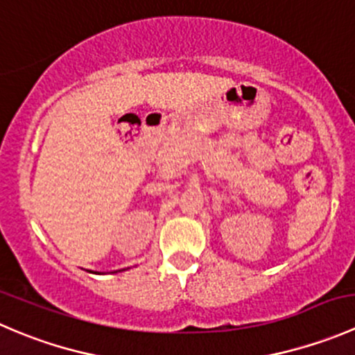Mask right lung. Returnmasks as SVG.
I'll return each mask as SVG.
<instances>
[{"label":"right lung","mask_w":355,"mask_h":355,"mask_svg":"<svg viewBox=\"0 0 355 355\" xmlns=\"http://www.w3.org/2000/svg\"><path fill=\"white\" fill-rule=\"evenodd\" d=\"M91 273H92V271H91Z\"/></svg>","instance_id":"add662e5"}]
</instances>
